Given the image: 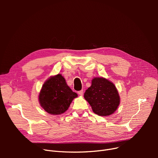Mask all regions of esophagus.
<instances>
[{
	"label": "esophagus",
	"instance_id": "34e87169",
	"mask_svg": "<svg viewBox=\"0 0 158 158\" xmlns=\"http://www.w3.org/2000/svg\"><path fill=\"white\" fill-rule=\"evenodd\" d=\"M78 93V94L79 95H83V90H81V91H79V92H77Z\"/></svg>",
	"mask_w": 158,
	"mask_h": 158
}]
</instances>
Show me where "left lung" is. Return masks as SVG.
Listing matches in <instances>:
<instances>
[{
	"label": "left lung",
	"instance_id": "obj_1",
	"mask_svg": "<svg viewBox=\"0 0 158 158\" xmlns=\"http://www.w3.org/2000/svg\"><path fill=\"white\" fill-rule=\"evenodd\" d=\"M84 97L92 106L93 111L99 116H109L117 110L120 96L114 85L104 77H95Z\"/></svg>",
	"mask_w": 158,
	"mask_h": 158
}]
</instances>
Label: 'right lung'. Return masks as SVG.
I'll return each mask as SVG.
<instances>
[{
    "label": "right lung",
    "mask_w": 158,
    "mask_h": 158,
    "mask_svg": "<svg viewBox=\"0 0 158 158\" xmlns=\"http://www.w3.org/2000/svg\"><path fill=\"white\" fill-rule=\"evenodd\" d=\"M77 94L72 92L60 73L48 78L39 94V102L51 114H60L69 109Z\"/></svg>",
    "instance_id": "1"
}]
</instances>
